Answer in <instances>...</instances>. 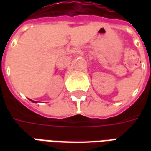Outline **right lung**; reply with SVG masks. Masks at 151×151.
Returning <instances> with one entry per match:
<instances>
[{"label": "right lung", "instance_id": "1", "mask_svg": "<svg viewBox=\"0 0 151 151\" xmlns=\"http://www.w3.org/2000/svg\"><path fill=\"white\" fill-rule=\"evenodd\" d=\"M31 101H32V100H31ZM32 102H34V101H32Z\"/></svg>", "mask_w": 151, "mask_h": 151}]
</instances>
